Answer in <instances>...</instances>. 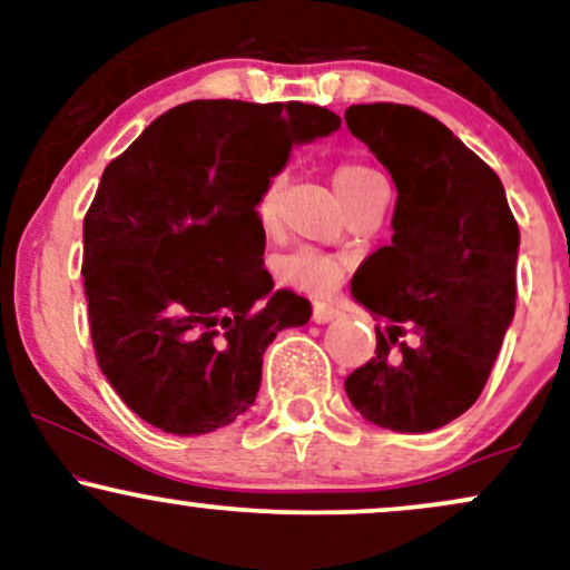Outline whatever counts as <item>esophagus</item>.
Segmentation results:
<instances>
[{"mask_svg": "<svg viewBox=\"0 0 570 570\" xmlns=\"http://www.w3.org/2000/svg\"><path fill=\"white\" fill-rule=\"evenodd\" d=\"M335 316H337V307L324 305V303L313 305V322H316V324H326V322H332V318H335Z\"/></svg>", "mask_w": 570, "mask_h": 570, "instance_id": "1", "label": "esophagus"}]
</instances>
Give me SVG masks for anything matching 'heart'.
<instances>
[{
  "label": "heart",
  "instance_id": "1",
  "mask_svg": "<svg viewBox=\"0 0 570 570\" xmlns=\"http://www.w3.org/2000/svg\"><path fill=\"white\" fill-rule=\"evenodd\" d=\"M335 187L340 198L351 203L356 195H362L364 189L375 185V181H383V176L375 171V168L364 166V163H340L335 168ZM278 198H281V179H273L271 185L265 187L263 198H259L257 214L265 225H273L278 214ZM340 273L343 267L335 257L330 254L316 252V248H294V252L286 254V257L278 259V276L286 284L297 286V289H305L311 294H326L337 286Z\"/></svg>",
  "mask_w": 570,
  "mask_h": 570
}]
</instances>
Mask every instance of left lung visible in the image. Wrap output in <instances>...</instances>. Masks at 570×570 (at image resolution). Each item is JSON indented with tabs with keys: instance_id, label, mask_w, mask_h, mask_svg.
<instances>
[{
	"instance_id": "1",
	"label": "left lung",
	"mask_w": 570,
	"mask_h": 570,
	"mask_svg": "<svg viewBox=\"0 0 570 570\" xmlns=\"http://www.w3.org/2000/svg\"><path fill=\"white\" fill-rule=\"evenodd\" d=\"M345 122L396 185L391 246L351 281L377 318V356L351 372L345 394L375 426L423 434L485 389L514 316L520 230L493 168L436 117L353 104Z\"/></svg>"
}]
</instances>
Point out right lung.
Returning a JSON list of instances; mask_svg holds the SVG:
<instances>
[{
  "label": "right lung",
  "mask_w": 570,
  "mask_h": 570,
  "mask_svg": "<svg viewBox=\"0 0 570 570\" xmlns=\"http://www.w3.org/2000/svg\"><path fill=\"white\" fill-rule=\"evenodd\" d=\"M337 128L303 101H189L104 168L82 225L90 337L141 421L193 436L252 407L265 348L311 318L273 292L259 198L294 144Z\"/></svg>",
  "instance_id": "1"
}]
</instances>
